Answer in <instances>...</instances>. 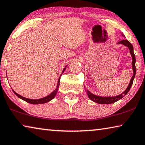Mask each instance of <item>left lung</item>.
<instances>
[{"label":"left lung","mask_w":145,"mask_h":145,"mask_svg":"<svg viewBox=\"0 0 145 145\" xmlns=\"http://www.w3.org/2000/svg\"><path fill=\"white\" fill-rule=\"evenodd\" d=\"M122 36L125 38L124 34H122ZM118 44H122V45H124L125 46H127L129 48V50H130V53H131V55L132 57V70H133V72L134 74L133 76H132L131 81H130L129 84L128 86V87L127 88V89L124 91L123 93H122L121 94H120L118 96L116 97H99V96H97L93 93L89 91L88 90H86L87 92V95L88 97L92 100V101L98 103V104H112V103L117 102L118 100H119L120 99H121L123 97H124L125 95L128 93L130 89L132 86V84H133V81L135 77V75H136V56L134 55V49H133V46L132 45V44L129 42L128 40H123L120 41V42L118 43Z\"/></svg>","instance_id":"8db88e82"}]
</instances>
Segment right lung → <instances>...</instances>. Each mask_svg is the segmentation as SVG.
<instances>
[{
    "instance_id": "obj_1",
    "label": "right lung",
    "mask_w": 145,
    "mask_h": 145,
    "mask_svg": "<svg viewBox=\"0 0 145 145\" xmlns=\"http://www.w3.org/2000/svg\"><path fill=\"white\" fill-rule=\"evenodd\" d=\"M67 66H66L65 68H64V69L63 70V72L61 73V75L63 74V73L64 72V71L66 69V67H67ZM59 82H60V77L58 79V82H57V87H56V89L52 91V93H50V95H48V96H46L45 97H43V98H41V99H27V98H25L22 96H21V95H18V93H16L14 91V90H13V91L14 92V94H15L17 97L20 99H21L22 100H24V101L27 102V103H29V104H45V103L46 102H50V100H52L54 98L56 97V93L57 92V90H58V88L59 87Z\"/></svg>"
}]
</instances>
